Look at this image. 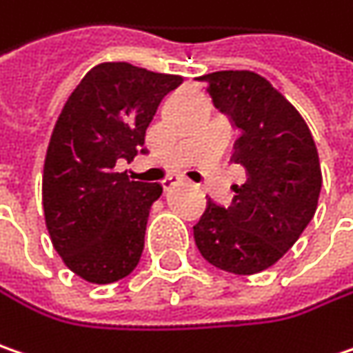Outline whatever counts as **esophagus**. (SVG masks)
<instances>
[{"label": "esophagus", "mask_w": 353, "mask_h": 353, "mask_svg": "<svg viewBox=\"0 0 353 353\" xmlns=\"http://www.w3.org/2000/svg\"><path fill=\"white\" fill-rule=\"evenodd\" d=\"M179 183H181V179H179V176H168V179L163 181V188L168 192V190H172L174 186H179Z\"/></svg>", "instance_id": "34e87169"}]
</instances>
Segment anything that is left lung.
Listing matches in <instances>:
<instances>
[{
	"mask_svg": "<svg viewBox=\"0 0 353 353\" xmlns=\"http://www.w3.org/2000/svg\"><path fill=\"white\" fill-rule=\"evenodd\" d=\"M208 83L216 109L242 131L232 161L246 168L228 208L212 201L194 226L206 262L232 274L270 268L314 219L322 188L316 143L306 121L272 83L254 71H216Z\"/></svg>",
	"mask_w": 353,
	"mask_h": 353,
	"instance_id": "1",
	"label": "left lung"
}]
</instances>
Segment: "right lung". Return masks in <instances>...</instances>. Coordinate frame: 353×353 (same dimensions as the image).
<instances>
[{
	"label": "right lung",
	"instance_id": "1",
	"mask_svg": "<svg viewBox=\"0 0 353 353\" xmlns=\"http://www.w3.org/2000/svg\"><path fill=\"white\" fill-rule=\"evenodd\" d=\"M181 75L131 63L95 65L67 99L43 165V212L65 266L91 284H111L139 264L152 203L163 188L117 172L131 161Z\"/></svg>",
	"mask_w": 353,
	"mask_h": 353
}]
</instances>
